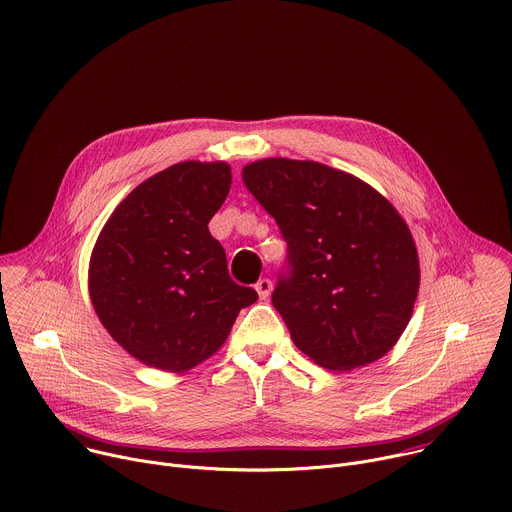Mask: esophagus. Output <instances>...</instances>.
Returning <instances> with one entry per match:
<instances>
[{
  "label": "esophagus",
  "mask_w": 512,
  "mask_h": 512,
  "mask_svg": "<svg viewBox=\"0 0 512 512\" xmlns=\"http://www.w3.org/2000/svg\"><path fill=\"white\" fill-rule=\"evenodd\" d=\"M254 288H256V292H258V296H260L262 300H266V298L270 296V292H272V282H270L268 278H260Z\"/></svg>",
  "instance_id": "1"
}]
</instances>
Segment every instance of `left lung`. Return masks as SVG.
Listing matches in <instances>:
<instances>
[{
  "instance_id": "1",
  "label": "left lung",
  "mask_w": 512,
  "mask_h": 512,
  "mask_svg": "<svg viewBox=\"0 0 512 512\" xmlns=\"http://www.w3.org/2000/svg\"><path fill=\"white\" fill-rule=\"evenodd\" d=\"M242 179L286 240L272 304L294 345L349 371L383 357L412 319L420 260L391 203L351 173L270 157Z\"/></svg>"
}]
</instances>
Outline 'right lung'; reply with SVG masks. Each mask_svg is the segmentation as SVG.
<instances>
[{
    "mask_svg": "<svg viewBox=\"0 0 512 512\" xmlns=\"http://www.w3.org/2000/svg\"><path fill=\"white\" fill-rule=\"evenodd\" d=\"M232 185L224 161H183L137 185L102 228L88 292L109 335L149 367L181 373L214 355L254 288L230 278L210 220Z\"/></svg>",
    "mask_w": 512,
    "mask_h": 512,
    "instance_id": "1",
    "label": "right lung"
}]
</instances>
